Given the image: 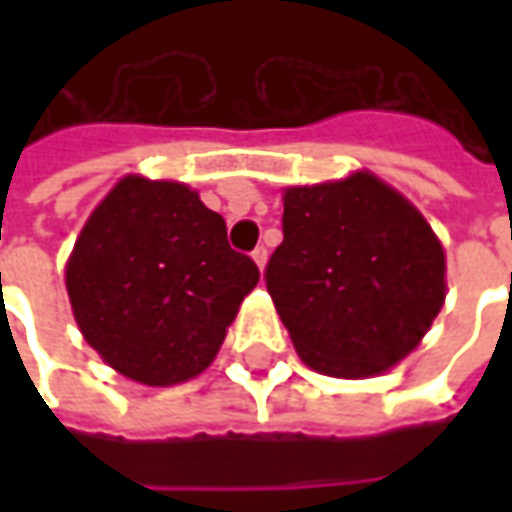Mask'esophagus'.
I'll return each instance as SVG.
<instances>
[{
    "label": "esophagus",
    "instance_id": "34e87169",
    "mask_svg": "<svg viewBox=\"0 0 512 512\" xmlns=\"http://www.w3.org/2000/svg\"><path fill=\"white\" fill-rule=\"evenodd\" d=\"M252 260H255V263H257V268L266 266V260H268V249H266V246H257L255 252H252Z\"/></svg>",
    "mask_w": 512,
    "mask_h": 512
}]
</instances>
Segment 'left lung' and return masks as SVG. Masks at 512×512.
Wrapping results in <instances>:
<instances>
[{"label": "left lung", "instance_id": "left-lung-1", "mask_svg": "<svg viewBox=\"0 0 512 512\" xmlns=\"http://www.w3.org/2000/svg\"><path fill=\"white\" fill-rule=\"evenodd\" d=\"M282 235L266 288L299 356L323 376L384 373L439 315V238L376 175L288 189Z\"/></svg>", "mask_w": 512, "mask_h": 512}]
</instances>
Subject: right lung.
<instances>
[{
    "instance_id": "obj_1",
    "label": "right lung",
    "mask_w": 512,
    "mask_h": 512,
    "mask_svg": "<svg viewBox=\"0 0 512 512\" xmlns=\"http://www.w3.org/2000/svg\"><path fill=\"white\" fill-rule=\"evenodd\" d=\"M260 271L197 191L128 175L84 224L65 271L84 340L147 386L189 381L222 345Z\"/></svg>"
}]
</instances>
